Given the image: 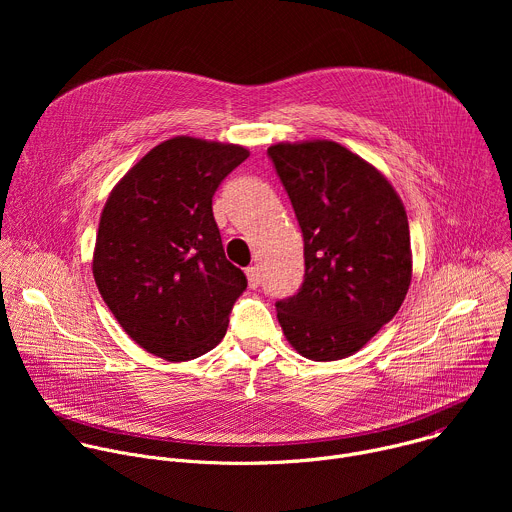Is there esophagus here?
<instances>
[{
	"instance_id": "esophagus-1",
	"label": "esophagus",
	"mask_w": 512,
	"mask_h": 512,
	"mask_svg": "<svg viewBox=\"0 0 512 512\" xmlns=\"http://www.w3.org/2000/svg\"><path fill=\"white\" fill-rule=\"evenodd\" d=\"M245 275H247L251 287H257V285H259V277H261V275H259V267H255V265L247 267V269H245Z\"/></svg>"
}]
</instances>
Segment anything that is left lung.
Segmentation results:
<instances>
[{
    "mask_svg": "<svg viewBox=\"0 0 512 512\" xmlns=\"http://www.w3.org/2000/svg\"><path fill=\"white\" fill-rule=\"evenodd\" d=\"M304 233L306 275L275 304L279 326L318 362L358 352L399 312L413 257L405 206L367 160L330 139L267 150Z\"/></svg>",
    "mask_w": 512,
    "mask_h": 512,
    "instance_id": "left-lung-1",
    "label": "left lung"
}]
</instances>
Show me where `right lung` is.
<instances>
[{"label": "right lung", "mask_w": 512, "mask_h": 512, "mask_svg": "<svg viewBox=\"0 0 512 512\" xmlns=\"http://www.w3.org/2000/svg\"><path fill=\"white\" fill-rule=\"evenodd\" d=\"M247 158L243 145L178 135L145 154L111 190L93 277L143 350L182 362L225 338L247 277L225 257L212 196Z\"/></svg>", "instance_id": "add662e5"}]
</instances>
